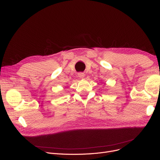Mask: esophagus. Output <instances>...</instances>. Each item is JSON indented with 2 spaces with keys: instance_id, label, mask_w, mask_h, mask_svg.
Listing matches in <instances>:
<instances>
[{
  "instance_id": "obj_1",
  "label": "esophagus",
  "mask_w": 160,
  "mask_h": 160,
  "mask_svg": "<svg viewBox=\"0 0 160 160\" xmlns=\"http://www.w3.org/2000/svg\"><path fill=\"white\" fill-rule=\"evenodd\" d=\"M78 77L79 78H83L85 77V74L83 73H78Z\"/></svg>"
}]
</instances>
